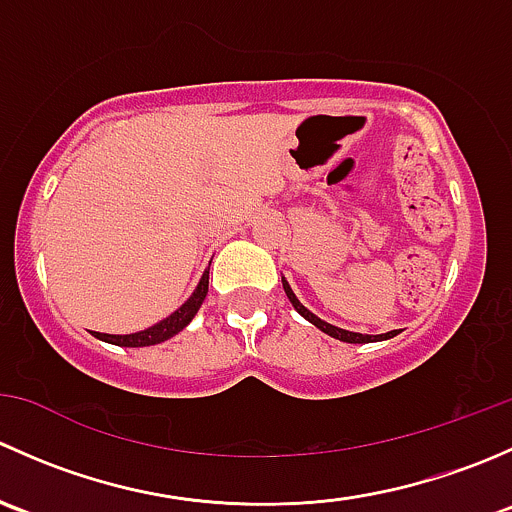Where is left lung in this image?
Instances as JSON below:
<instances>
[{"label":"left lung","instance_id":"left-lung-1","mask_svg":"<svg viewBox=\"0 0 512 512\" xmlns=\"http://www.w3.org/2000/svg\"><path fill=\"white\" fill-rule=\"evenodd\" d=\"M282 285H285V292H287V297H289V302H292V307L297 309L299 314H302L304 319H309V322L314 324V327L317 329H322L324 334H329V337H334V339H339V342H347V344H369V342H379V339H391L394 337L396 332H386V334H379V337H371V334H359V332H347V329H339V327H332V324H327V322H322V319L319 317H314L312 312H309L307 307H304L302 302H299L297 297H294V292H292V287L287 285L285 280H282Z\"/></svg>","mask_w":512,"mask_h":512}]
</instances>
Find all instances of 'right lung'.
I'll list each match as a JSON object with an SVG mask.
<instances>
[{
    "instance_id": "right-lung-1",
    "label": "right lung",
    "mask_w": 512,
    "mask_h": 512,
    "mask_svg": "<svg viewBox=\"0 0 512 512\" xmlns=\"http://www.w3.org/2000/svg\"><path fill=\"white\" fill-rule=\"evenodd\" d=\"M205 294H208V272L203 275V280H200V285L193 292V297H190L183 307L175 309L170 317H165L163 322L153 324V327L143 329V332H136V334H98L96 332V337L103 339V342H108V344H116V347H151V344H160V342H165V339L175 337L180 329L188 327L190 319L198 314Z\"/></svg>"
}]
</instances>
